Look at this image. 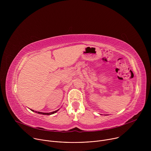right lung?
<instances>
[{
  "mask_svg": "<svg viewBox=\"0 0 151 151\" xmlns=\"http://www.w3.org/2000/svg\"><path fill=\"white\" fill-rule=\"evenodd\" d=\"M58 110H59V109H58V110H57V111H54V112H50V113H43V112H37V111H35V112L37 113V114H42V115H52V114H54L56 113ZM32 111L34 112V111H33V110H32Z\"/></svg>",
  "mask_w": 151,
  "mask_h": 151,
  "instance_id": "add662e5",
  "label": "right lung"
}]
</instances>
